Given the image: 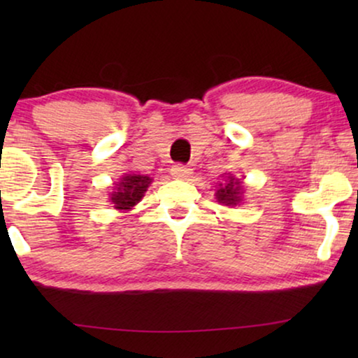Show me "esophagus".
I'll use <instances>...</instances> for the list:
<instances>
[{
	"instance_id": "34e87169",
	"label": "esophagus",
	"mask_w": 358,
	"mask_h": 358,
	"mask_svg": "<svg viewBox=\"0 0 358 358\" xmlns=\"http://www.w3.org/2000/svg\"><path fill=\"white\" fill-rule=\"evenodd\" d=\"M171 174L178 179H189L190 176H192V169L184 164H176L173 166V169H171Z\"/></svg>"
}]
</instances>
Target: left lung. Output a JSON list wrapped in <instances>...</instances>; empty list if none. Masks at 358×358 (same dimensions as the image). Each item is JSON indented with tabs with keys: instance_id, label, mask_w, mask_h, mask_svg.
<instances>
[{
	"instance_id": "8db88e82",
	"label": "left lung",
	"mask_w": 358,
	"mask_h": 358,
	"mask_svg": "<svg viewBox=\"0 0 358 358\" xmlns=\"http://www.w3.org/2000/svg\"><path fill=\"white\" fill-rule=\"evenodd\" d=\"M241 195H243V185L239 182V179L233 178L231 174L227 176L224 184H220L215 192V197L220 203L227 205V207H236L241 203Z\"/></svg>"
}]
</instances>
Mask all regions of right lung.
Masks as SVG:
<instances>
[{"label": "right lung", "mask_w": 358, "mask_h": 358, "mask_svg": "<svg viewBox=\"0 0 358 358\" xmlns=\"http://www.w3.org/2000/svg\"><path fill=\"white\" fill-rule=\"evenodd\" d=\"M151 178L140 174H125L120 182L115 185V190L110 194V202L117 210H131L143 199V195L151 184Z\"/></svg>", "instance_id": "1"}]
</instances>
